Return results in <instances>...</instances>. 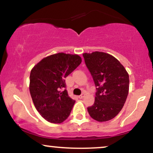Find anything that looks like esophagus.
<instances>
[{
    "label": "esophagus",
    "mask_w": 153,
    "mask_h": 153,
    "mask_svg": "<svg viewBox=\"0 0 153 153\" xmlns=\"http://www.w3.org/2000/svg\"><path fill=\"white\" fill-rule=\"evenodd\" d=\"M84 97H85V94H82L80 95V96H78L79 99H83Z\"/></svg>",
    "instance_id": "obj_1"
}]
</instances>
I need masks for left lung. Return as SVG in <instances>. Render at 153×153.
Segmentation results:
<instances>
[{
  "label": "left lung",
  "mask_w": 153,
  "mask_h": 153,
  "mask_svg": "<svg viewBox=\"0 0 153 153\" xmlns=\"http://www.w3.org/2000/svg\"><path fill=\"white\" fill-rule=\"evenodd\" d=\"M82 56L96 88L95 102L88 107V111L98 122L111 120L120 112L127 99L129 75L118 59L109 54L94 52Z\"/></svg>",
  "instance_id": "1"
}]
</instances>
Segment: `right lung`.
<instances>
[{"label": "right lung", "instance_id": "obj_1", "mask_svg": "<svg viewBox=\"0 0 153 153\" xmlns=\"http://www.w3.org/2000/svg\"><path fill=\"white\" fill-rule=\"evenodd\" d=\"M82 62L78 54L57 53L42 59L31 70L29 91L36 110L49 122L69 117L75 100L68 96L65 78Z\"/></svg>", "mask_w": 153, "mask_h": 153}]
</instances>
